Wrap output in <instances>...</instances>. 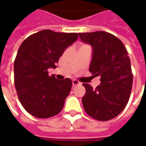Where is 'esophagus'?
Segmentation results:
<instances>
[{"instance_id": "34e87169", "label": "esophagus", "mask_w": 146, "mask_h": 146, "mask_svg": "<svg viewBox=\"0 0 146 146\" xmlns=\"http://www.w3.org/2000/svg\"><path fill=\"white\" fill-rule=\"evenodd\" d=\"M80 84H81V83L79 82L78 80H73V87H75V86L80 85Z\"/></svg>"}]
</instances>
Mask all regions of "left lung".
<instances>
[{
	"label": "left lung",
	"instance_id": "obj_1",
	"mask_svg": "<svg viewBox=\"0 0 146 146\" xmlns=\"http://www.w3.org/2000/svg\"><path fill=\"white\" fill-rule=\"evenodd\" d=\"M79 36L93 49L90 73L101 77L95 89L83 84L86 89L83 106L92 118L107 121L118 116L129 101L133 83L131 60L123 42L111 33L96 31Z\"/></svg>",
	"mask_w": 146,
	"mask_h": 146
}]
</instances>
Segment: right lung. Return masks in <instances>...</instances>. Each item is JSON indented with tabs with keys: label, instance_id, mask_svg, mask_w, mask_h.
<instances>
[{
	"label": "right lung",
	"instance_id": "add662e5",
	"mask_svg": "<svg viewBox=\"0 0 146 146\" xmlns=\"http://www.w3.org/2000/svg\"><path fill=\"white\" fill-rule=\"evenodd\" d=\"M78 33L44 30L28 36L19 48L14 62V81L18 97L25 110L37 118H49L62 110L72 88V80L49 76V68L66 48L76 40Z\"/></svg>",
	"mask_w": 146,
	"mask_h": 146
}]
</instances>
